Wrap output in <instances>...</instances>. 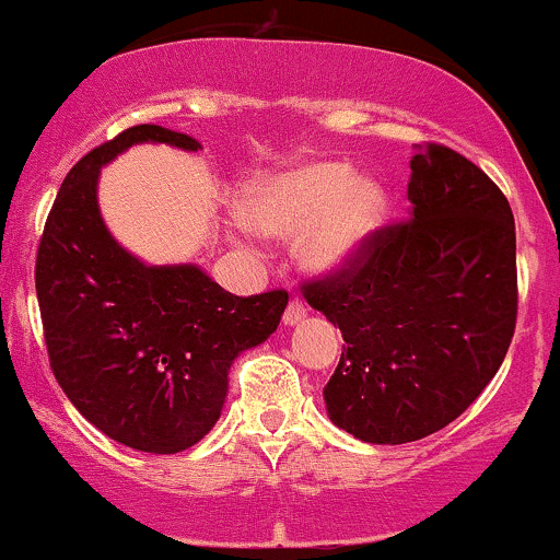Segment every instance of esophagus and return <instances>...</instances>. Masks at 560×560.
I'll return each mask as SVG.
<instances>
[{
    "mask_svg": "<svg viewBox=\"0 0 560 560\" xmlns=\"http://www.w3.org/2000/svg\"><path fill=\"white\" fill-rule=\"evenodd\" d=\"M305 318H307L305 302L298 300V298L289 300V305L284 310V326H298V323H302Z\"/></svg>",
    "mask_w": 560,
    "mask_h": 560,
    "instance_id": "34e87169",
    "label": "esophagus"
}]
</instances>
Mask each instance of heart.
Wrapping results in <instances>:
<instances>
[{
    "mask_svg": "<svg viewBox=\"0 0 560 560\" xmlns=\"http://www.w3.org/2000/svg\"><path fill=\"white\" fill-rule=\"evenodd\" d=\"M388 198L378 179L354 177L341 161H318L262 177L242 200V215L268 237H298L310 230L302 260L313 271H339L360 258L378 232Z\"/></svg>",
    "mask_w": 560,
    "mask_h": 560,
    "instance_id": "b5f03b06",
    "label": "heart"
}]
</instances>
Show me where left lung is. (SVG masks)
I'll list each match as a JSON object with an SVG mask.
<instances>
[{
    "mask_svg": "<svg viewBox=\"0 0 560 560\" xmlns=\"http://www.w3.org/2000/svg\"><path fill=\"white\" fill-rule=\"evenodd\" d=\"M412 215L302 294L347 347L323 388L334 425L409 443L454 422L493 381L516 328V229L506 195L446 145H417Z\"/></svg>",
    "mask_w": 560,
    "mask_h": 560,
    "instance_id": "8db88e82",
    "label": "left lung"
}]
</instances>
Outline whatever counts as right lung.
Masks as SVG:
<instances>
[{
    "instance_id": "add662e5",
    "label": "right lung",
    "mask_w": 560,
    "mask_h": 560,
    "mask_svg": "<svg viewBox=\"0 0 560 560\" xmlns=\"http://www.w3.org/2000/svg\"><path fill=\"white\" fill-rule=\"evenodd\" d=\"M135 143L198 151L190 135L135 125L72 166L36 255V294L54 378L112 441L177 454L215 425L229 368L279 326L289 294L224 292L198 266H145L98 211V172Z\"/></svg>"
}]
</instances>
